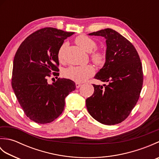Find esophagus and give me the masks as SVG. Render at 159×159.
Masks as SVG:
<instances>
[{
  "mask_svg": "<svg viewBox=\"0 0 159 159\" xmlns=\"http://www.w3.org/2000/svg\"><path fill=\"white\" fill-rule=\"evenodd\" d=\"M81 86V84L79 83H76V88H79V87Z\"/></svg>",
  "mask_w": 159,
  "mask_h": 159,
  "instance_id": "34e87169",
  "label": "esophagus"
}]
</instances>
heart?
<instances>
[{"instance_id":"1","label":"heart","mask_w":159,"mask_h":159,"mask_svg":"<svg viewBox=\"0 0 159 159\" xmlns=\"http://www.w3.org/2000/svg\"><path fill=\"white\" fill-rule=\"evenodd\" d=\"M75 42L80 48L85 50L87 52H92L97 46L96 42L89 37L86 35H80L77 37ZM67 47V43H64L61 45L58 51V59L59 61H62L63 59V52ZM91 57L93 61L98 66L103 65L105 62V55L100 51H94L91 55ZM95 70L91 65L83 66H70L67 67L63 72V75L67 79L75 81L76 83H83L92 77Z\"/></svg>"}]
</instances>
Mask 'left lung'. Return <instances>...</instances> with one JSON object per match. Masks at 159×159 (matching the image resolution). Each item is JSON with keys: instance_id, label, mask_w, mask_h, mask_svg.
I'll list each match as a JSON object with an SVG mask.
<instances>
[{"instance_id": "1", "label": "left lung", "mask_w": 159, "mask_h": 159, "mask_svg": "<svg viewBox=\"0 0 159 159\" xmlns=\"http://www.w3.org/2000/svg\"><path fill=\"white\" fill-rule=\"evenodd\" d=\"M106 39V61L95 79L108 85L93 84L94 92L87 98L89 113L100 123L115 125L129 116L136 105L143 75L142 65L135 48L119 33L105 29L89 33Z\"/></svg>"}]
</instances>
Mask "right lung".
Returning <instances> with one entry per match:
<instances>
[{
    "label": "right lung",
    "instance_id": "add662e5",
    "mask_svg": "<svg viewBox=\"0 0 159 159\" xmlns=\"http://www.w3.org/2000/svg\"><path fill=\"white\" fill-rule=\"evenodd\" d=\"M74 32L52 27L41 29L27 37L13 59L11 85L25 115L38 124L50 123L62 113L65 98L75 83L59 78L48 84V77L59 76L58 51Z\"/></svg>",
    "mask_w": 159,
    "mask_h": 159
}]
</instances>
